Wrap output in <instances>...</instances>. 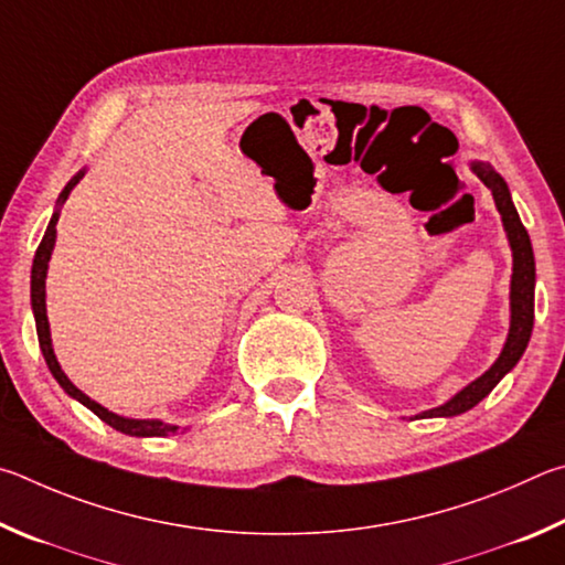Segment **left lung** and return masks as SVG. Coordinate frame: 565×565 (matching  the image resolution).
Wrapping results in <instances>:
<instances>
[{"mask_svg":"<svg viewBox=\"0 0 565 565\" xmlns=\"http://www.w3.org/2000/svg\"><path fill=\"white\" fill-rule=\"evenodd\" d=\"M471 171L477 173L483 181V185L491 191L493 203H497L499 213H501L503 231H507L511 253H513L511 328H509V338H507V344H503L499 360L493 362L491 367L481 374V377H477L461 392L454 394L449 402H444L441 407L422 412L419 414L422 419L424 417H457V414H463L471 407H477V404L503 380V374H509L513 367H516L521 354L526 352V344L531 340V330H533V288H536V263H533L531 237L526 233V227H523V223H521L516 207H513L507 181H503V178L493 171L489 163H481V161H473Z\"/></svg>","mask_w":565,"mask_h":565,"instance_id":"left-lung-1","label":"left lung"}]
</instances>
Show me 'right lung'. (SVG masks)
Here are the masks:
<instances>
[{
	"label": "right lung",
	"instance_id": "add662e5",
	"mask_svg": "<svg viewBox=\"0 0 565 565\" xmlns=\"http://www.w3.org/2000/svg\"><path fill=\"white\" fill-rule=\"evenodd\" d=\"M84 171H78L72 181L66 183V188L58 195L56 201V211L52 215V221L46 225V233L42 237V243L36 247V255H34V265H32V310H34V322H36V334H39V348H42L44 360L49 364V370H52L54 380L58 382V387H62L68 397H74L76 402H82L84 407L92 409L98 419L106 422L108 427H114L116 431L128 434V437H168V434H175L178 427L175 424H166L161 419H128V417H118V414L104 409L102 404L94 402L92 397H86V394L74 387L68 377L64 374V370L58 367L56 362V354L52 348V332H49V320H46V270H49V257H52L54 250V243H56V221H58V205H62L68 193L74 191V185L82 181Z\"/></svg>",
	"mask_w": 565,
	"mask_h": 565
}]
</instances>
